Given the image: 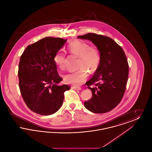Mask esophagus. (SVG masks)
Instances as JSON below:
<instances>
[{"label":"esophagus","mask_w":152,"mask_h":152,"mask_svg":"<svg viewBox=\"0 0 152 152\" xmlns=\"http://www.w3.org/2000/svg\"><path fill=\"white\" fill-rule=\"evenodd\" d=\"M73 89H74L75 90H79V91H80V90H81V88L79 87H77V86H73L72 87Z\"/></svg>","instance_id":"34e87169"}]
</instances>
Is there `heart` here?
<instances>
[{
    "label": "heart",
    "mask_w": 152,
    "mask_h": 152,
    "mask_svg": "<svg viewBox=\"0 0 152 152\" xmlns=\"http://www.w3.org/2000/svg\"><path fill=\"white\" fill-rule=\"evenodd\" d=\"M67 48L72 54L79 57V69L65 74L64 80L68 84L77 86L87 79L88 72L92 74L97 70L101 63V53L97 47H91L89 44L80 40L73 41L68 44ZM64 60L65 55L60 51L53 57L55 64L61 69L64 68Z\"/></svg>",
    "instance_id": "obj_1"
}]
</instances>
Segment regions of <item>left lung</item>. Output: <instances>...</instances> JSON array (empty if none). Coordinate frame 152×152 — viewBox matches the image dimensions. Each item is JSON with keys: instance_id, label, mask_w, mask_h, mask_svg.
<instances>
[{"instance_id": "1", "label": "left lung", "mask_w": 152, "mask_h": 152, "mask_svg": "<svg viewBox=\"0 0 152 152\" xmlns=\"http://www.w3.org/2000/svg\"><path fill=\"white\" fill-rule=\"evenodd\" d=\"M77 38L91 41L101 53V63L92 78L86 83L92 97L84 106L94 113H104L115 108L125 93L129 65L123 48L108 36L89 33ZM95 84L91 88L90 85Z\"/></svg>"}]
</instances>
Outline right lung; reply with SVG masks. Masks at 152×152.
Segmentation results:
<instances>
[{
	"label": "right lung",
	"mask_w": 152,
	"mask_h": 152,
	"mask_svg": "<svg viewBox=\"0 0 152 152\" xmlns=\"http://www.w3.org/2000/svg\"><path fill=\"white\" fill-rule=\"evenodd\" d=\"M66 40L46 37L28 45L20 58L18 76L22 97L32 111L51 115L62 105L68 85L58 86L62 78L54 63L55 55Z\"/></svg>",
	"instance_id": "right-lung-1"
}]
</instances>
